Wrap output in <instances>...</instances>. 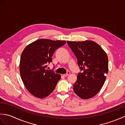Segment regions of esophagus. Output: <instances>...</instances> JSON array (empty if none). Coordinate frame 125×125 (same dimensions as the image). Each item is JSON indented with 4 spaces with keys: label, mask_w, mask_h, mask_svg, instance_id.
Here are the masks:
<instances>
[{
    "label": "esophagus",
    "mask_w": 125,
    "mask_h": 125,
    "mask_svg": "<svg viewBox=\"0 0 125 125\" xmlns=\"http://www.w3.org/2000/svg\"><path fill=\"white\" fill-rule=\"evenodd\" d=\"M69 74H70V72H69V71H68V72H67V73L64 74V75H63V76H64V77H67V76H68L69 75Z\"/></svg>",
    "instance_id": "esophagus-1"
}]
</instances>
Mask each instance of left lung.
Here are the masks:
<instances>
[{"label":"left lung","instance_id":"obj_1","mask_svg":"<svg viewBox=\"0 0 125 125\" xmlns=\"http://www.w3.org/2000/svg\"><path fill=\"white\" fill-rule=\"evenodd\" d=\"M77 59L81 71L73 84V91L82 99H89L102 89L108 73V57L99 44L92 41H67Z\"/></svg>","mask_w":125,"mask_h":125}]
</instances>
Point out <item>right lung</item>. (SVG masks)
I'll list each match as a JSON object with an SVG mask.
<instances>
[{
    "mask_svg": "<svg viewBox=\"0 0 125 125\" xmlns=\"http://www.w3.org/2000/svg\"><path fill=\"white\" fill-rule=\"evenodd\" d=\"M65 43V41L39 39L23 50L20 62V76L26 89L34 96L46 97L54 90L61 76L52 70H47V67L52 62L55 50Z\"/></svg>",
    "mask_w": 125,
    "mask_h": 125,
    "instance_id": "1",
    "label": "right lung"
}]
</instances>
